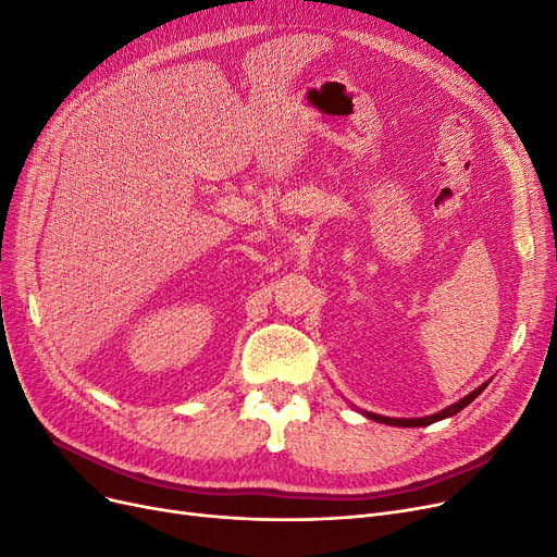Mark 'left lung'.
<instances>
[{
	"instance_id": "1",
	"label": "left lung",
	"mask_w": 557,
	"mask_h": 557,
	"mask_svg": "<svg viewBox=\"0 0 557 557\" xmlns=\"http://www.w3.org/2000/svg\"><path fill=\"white\" fill-rule=\"evenodd\" d=\"M488 385V381L486 383H482L478 389H472V393L468 395V397H463V399H459L457 404H451V406H447V408H443V410H438V413H434V416H426V418H416V420H406V418H385V416H376V413H364L362 416H367L369 420H374V422H383V424H389V426H426V424H434V422H438V420H445V418H451V416H457L459 410H463L472 399H478L480 395H482V389Z\"/></svg>"
}]
</instances>
